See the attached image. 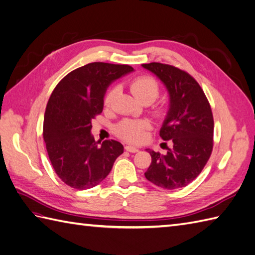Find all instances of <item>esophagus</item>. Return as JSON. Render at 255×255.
Listing matches in <instances>:
<instances>
[{"mask_svg": "<svg viewBox=\"0 0 255 255\" xmlns=\"http://www.w3.org/2000/svg\"><path fill=\"white\" fill-rule=\"evenodd\" d=\"M126 150H127V151H128V152H133V153H135V152H137V151H138V149L136 148V147H134V146L128 145V146H126Z\"/></svg>", "mask_w": 255, "mask_h": 255, "instance_id": "obj_1", "label": "esophagus"}]
</instances>
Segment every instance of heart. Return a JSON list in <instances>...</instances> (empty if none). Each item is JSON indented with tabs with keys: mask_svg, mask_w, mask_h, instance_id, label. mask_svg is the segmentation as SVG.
I'll list each match as a JSON object with an SVG mask.
<instances>
[{
	"mask_svg": "<svg viewBox=\"0 0 255 255\" xmlns=\"http://www.w3.org/2000/svg\"><path fill=\"white\" fill-rule=\"evenodd\" d=\"M131 91L134 96L138 99L142 104H151L158 98L160 94V86L158 82L152 77L141 76L135 78L131 85ZM118 92V88L111 89L106 96H105L104 103L106 106H109L115 98ZM156 115L161 117L164 115V108L159 107L156 109ZM146 122L144 121H135V120H122L120 123L116 126V133L122 137L123 139L128 141H139L144 137V129L146 128Z\"/></svg>",
	"mask_w": 255,
	"mask_h": 255,
	"instance_id": "obj_1",
	"label": "heart"
}]
</instances>
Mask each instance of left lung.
<instances>
[{
    "mask_svg": "<svg viewBox=\"0 0 255 255\" xmlns=\"http://www.w3.org/2000/svg\"><path fill=\"white\" fill-rule=\"evenodd\" d=\"M141 66L153 73L169 93V109L160 136L172 142L165 154L146 149L151 163L145 176L164 189L185 187L200 174L212 152V110L200 85L187 72L160 63Z\"/></svg>",
    "mask_w": 255,
    "mask_h": 255,
    "instance_id": "obj_1",
    "label": "left lung"
}]
</instances>
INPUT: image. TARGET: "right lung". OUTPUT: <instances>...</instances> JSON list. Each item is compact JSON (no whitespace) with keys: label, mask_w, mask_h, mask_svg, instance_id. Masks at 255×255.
I'll return each mask as SVG.
<instances>
[{"label":"right lung","mask_w":255,"mask_h":255,"mask_svg":"<svg viewBox=\"0 0 255 255\" xmlns=\"http://www.w3.org/2000/svg\"><path fill=\"white\" fill-rule=\"evenodd\" d=\"M134 71L128 65L92 63L68 73L48 99L43 138L56 174L68 186L95 187L123 153L117 140L95 141L92 119L102 114L108 86Z\"/></svg>","instance_id":"obj_1"}]
</instances>
